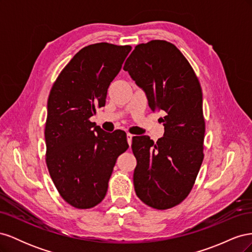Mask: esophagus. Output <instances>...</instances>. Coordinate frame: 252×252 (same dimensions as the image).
<instances>
[{
	"label": "esophagus",
	"mask_w": 252,
	"mask_h": 252,
	"mask_svg": "<svg viewBox=\"0 0 252 252\" xmlns=\"http://www.w3.org/2000/svg\"><path fill=\"white\" fill-rule=\"evenodd\" d=\"M132 134H130V133H127V142H128V144H129V146L131 147V144H132Z\"/></svg>",
	"instance_id": "1"
}]
</instances>
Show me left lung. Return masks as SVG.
Returning <instances> with one entry per match:
<instances>
[{"instance_id":"obj_1","label":"left lung","mask_w":252,"mask_h":252,"mask_svg":"<svg viewBox=\"0 0 252 252\" xmlns=\"http://www.w3.org/2000/svg\"><path fill=\"white\" fill-rule=\"evenodd\" d=\"M128 71L147 96L165 132L155 143L148 135L133 136L136 195L156 209L174 207L192 189L204 158L203 94L196 75L173 44L154 40L136 45L126 60Z\"/></svg>"}]
</instances>
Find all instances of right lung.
<instances>
[{
    "instance_id": "right-lung-1",
    "label": "right lung",
    "mask_w": 252,
    "mask_h": 252,
    "mask_svg": "<svg viewBox=\"0 0 252 252\" xmlns=\"http://www.w3.org/2000/svg\"><path fill=\"white\" fill-rule=\"evenodd\" d=\"M131 46L97 43L81 49L50 90L45 126L46 164L61 196L79 209L101 203L126 132H106L89 119L106 103L110 83Z\"/></svg>"
}]
</instances>
